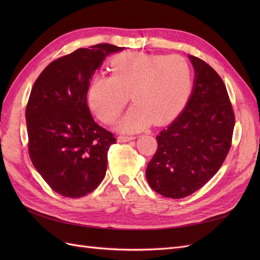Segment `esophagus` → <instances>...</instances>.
I'll return each mask as SVG.
<instances>
[{
	"instance_id": "esophagus-1",
	"label": "esophagus",
	"mask_w": 260,
	"mask_h": 260,
	"mask_svg": "<svg viewBox=\"0 0 260 260\" xmlns=\"http://www.w3.org/2000/svg\"><path fill=\"white\" fill-rule=\"evenodd\" d=\"M135 139V137H128V136H119L117 138V141L119 143H123V142H129V141Z\"/></svg>"
}]
</instances>
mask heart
<instances>
[{
  "mask_svg": "<svg viewBox=\"0 0 260 260\" xmlns=\"http://www.w3.org/2000/svg\"><path fill=\"white\" fill-rule=\"evenodd\" d=\"M112 76L98 75L88 90V103L100 119L113 123L131 100L119 123L124 132L171 120L187 100L192 85L188 62L178 55L121 53L112 60Z\"/></svg>",
  "mask_w": 260,
  "mask_h": 260,
  "instance_id": "1",
  "label": "heart"
}]
</instances>
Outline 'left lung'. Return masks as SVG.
Masks as SVG:
<instances>
[{
    "mask_svg": "<svg viewBox=\"0 0 260 260\" xmlns=\"http://www.w3.org/2000/svg\"><path fill=\"white\" fill-rule=\"evenodd\" d=\"M193 91L184 111L156 137L147 182L169 199L200 190L222 166L232 144L235 116L225 84L206 61L190 55Z\"/></svg>",
    "mask_w": 260,
    "mask_h": 260,
    "instance_id": "left-lung-1",
    "label": "left lung"
}]
</instances>
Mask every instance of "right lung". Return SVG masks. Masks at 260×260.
<instances>
[{
  "instance_id": "obj_1",
  "label": "right lung",
  "mask_w": 260,
  "mask_h": 260,
  "mask_svg": "<svg viewBox=\"0 0 260 260\" xmlns=\"http://www.w3.org/2000/svg\"><path fill=\"white\" fill-rule=\"evenodd\" d=\"M119 46L78 49L44 68L26 107L28 152L53 191L69 199L93 192L104 179L116 138L94 121L86 102L92 77Z\"/></svg>"
}]
</instances>
